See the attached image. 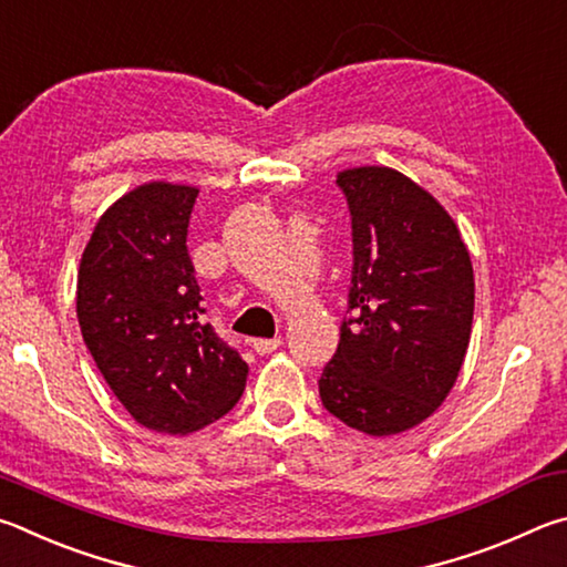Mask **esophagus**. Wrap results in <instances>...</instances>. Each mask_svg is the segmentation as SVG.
I'll return each mask as SVG.
<instances>
[{
	"mask_svg": "<svg viewBox=\"0 0 567 567\" xmlns=\"http://www.w3.org/2000/svg\"><path fill=\"white\" fill-rule=\"evenodd\" d=\"M278 346H281V336H274V339H256L254 341V351L258 355H266V353H274Z\"/></svg>",
	"mask_w": 567,
	"mask_h": 567,
	"instance_id": "obj_1",
	"label": "esophagus"
}]
</instances>
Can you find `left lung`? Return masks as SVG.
I'll list each match as a JSON object with an SVG mask.
<instances>
[{
    "label": "left lung",
    "instance_id": "8db88e82",
    "mask_svg": "<svg viewBox=\"0 0 567 567\" xmlns=\"http://www.w3.org/2000/svg\"><path fill=\"white\" fill-rule=\"evenodd\" d=\"M353 228V276L339 351L319 393L365 435L423 423L449 399L471 343L475 281L453 216L391 166L336 176Z\"/></svg>",
    "mask_w": 567,
    "mask_h": 567
}]
</instances>
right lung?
<instances>
[{
    "label": "right lung",
    "mask_w": 567,
    "mask_h": 567,
    "mask_svg": "<svg viewBox=\"0 0 567 567\" xmlns=\"http://www.w3.org/2000/svg\"><path fill=\"white\" fill-rule=\"evenodd\" d=\"M196 186L148 182L99 216L76 276L96 369L144 429L186 435L241 399L248 365L204 323L186 251Z\"/></svg>",
    "instance_id": "1"
}]
</instances>
